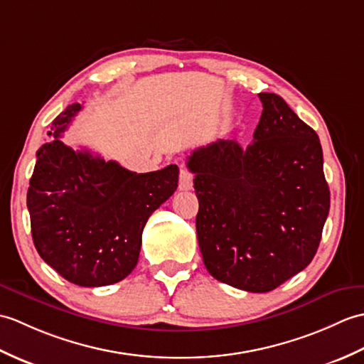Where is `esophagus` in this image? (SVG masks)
Returning <instances> with one entry per match:
<instances>
[{
    "instance_id": "34e87169",
    "label": "esophagus",
    "mask_w": 364,
    "mask_h": 364,
    "mask_svg": "<svg viewBox=\"0 0 364 364\" xmlns=\"http://www.w3.org/2000/svg\"><path fill=\"white\" fill-rule=\"evenodd\" d=\"M193 188V174L185 166L179 169V190L187 191Z\"/></svg>"
}]
</instances>
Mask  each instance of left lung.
I'll use <instances>...</instances> for the list:
<instances>
[{
	"label": "left lung",
	"mask_w": 364,
	"mask_h": 364,
	"mask_svg": "<svg viewBox=\"0 0 364 364\" xmlns=\"http://www.w3.org/2000/svg\"><path fill=\"white\" fill-rule=\"evenodd\" d=\"M254 141L216 140L193 151L196 232L207 271L249 293H268L305 269L330 208L318 134L276 93Z\"/></svg>",
	"instance_id": "1"
}]
</instances>
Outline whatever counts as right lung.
<instances>
[{"label": "right lung", "instance_id": "add662e5", "mask_svg": "<svg viewBox=\"0 0 364 364\" xmlns=\"http://www.w3.org/2000/svg\"><path fill=\"white\" fill-rule=\"evenodd\" d=\"M80 109L71 104L53 121L26 204L38 255L71 284L106 287L136 266L144 224L176 191L179 168L136 174L87 149L73 151L60 136Z\"/></svg>", "mask_w": 364, "mask_h": 364}]
</instances>
